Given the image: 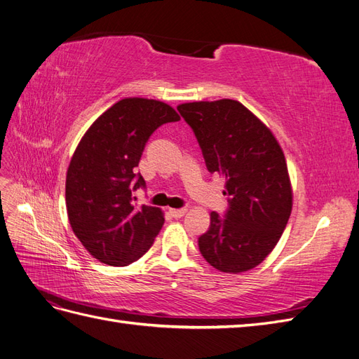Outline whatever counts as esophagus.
Returning <instances> with one entry per match:
<instances>
[{
  "label": "esophagus",
  "mask_w": 359,
  "mask_h": 359,
  "mask_svg": "<svg viewBox=\"0 0 359 359\" xmlns=\"http://www.w3.org/2000/svg\"><path fill=\"white\" fill-rule=\"evenodd\" d=\"M187 212V210H169V214L173 217V219H181V217Z\"/></svg>",
  "instance_id": "obj_1"
}]
</instances>
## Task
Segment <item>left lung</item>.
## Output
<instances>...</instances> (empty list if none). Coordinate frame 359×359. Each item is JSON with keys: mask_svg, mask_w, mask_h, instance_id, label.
I'll return each mask as SVG.
<instances>
[{"mask_svg": "<svg viewBox=\"0 0 359 359\" xmlns=\"http://www.w3.org/2000/svg\"><path fill=\"white\" fill-rule=\"evenodd\" d=\"M178 111L193 128L206 168L226 180V219L211 212L199 238L206 262L227 274L262 264L283 233L293 191L286 157L269 127L238 100L182 103Z\"/></svg>", "mask_w": 359, "mask_h": 359, "instance_id": "left-lung-1", "label": "left lung"}]
</instances>
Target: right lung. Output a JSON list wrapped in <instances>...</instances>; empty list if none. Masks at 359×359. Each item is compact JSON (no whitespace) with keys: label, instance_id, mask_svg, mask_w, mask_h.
<instances>
[{"label":"right lung","instance_id":"1","mask_svg":"<svg viewBox=\"0 0 359 359\" xmlns=\"http://www.w3.org/2000/svg\"><path fill=\"white\" fill-rule=\"evenodd\" d=\"M180 121L160 100L127 97L103 112L76 147L66 177V206L74 235L94 259L126 266L142 257L165 223V214L133 203L145 187L135 172L148 137L161 124Z\"/></svg>","mask_w":359,"mask_h":359}]
</instances>
